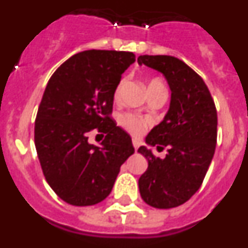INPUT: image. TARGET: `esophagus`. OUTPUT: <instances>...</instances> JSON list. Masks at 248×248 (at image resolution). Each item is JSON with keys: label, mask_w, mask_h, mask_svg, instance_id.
Returning <instances> with one entry per match:
<instances>
[{"label": "esophagus", "mask_w": 248, "mask_h": 248, "mask_svg": "<svg viewBox=\"0 0 248 248\" xmlns=\"http://www.w3.org/2000/svg\"><path fill=\"white\" fill-rule=\"evenodd\" d=\"M139 145H140L139 140H137V139H133V146H134V149H135V150H138V148H139Z\"/></svg>", "instance_id": "34e87169"}]
</instances>
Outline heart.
Masks as SVG:
<instances>
[{
	"label": "heart",
	"instance_id": "1",
	"mask_svg": "<svg viewBox=\"0 0 248 248\" xmlns=\"http://www.w3.org/2000/svg\"><path fill=\"white\" fill-rule=\"evenodd\" d=\"M123 83H124V80H120L119 84H118L117 88H115V92H114V97L115 98H118V95H119L120 89H122L123 87ZM160 84H163L161 80L157 79V78H153V79H150L148 82V91L151 88H154V87H157V85ZM119 123L123 128H125L126 130H128L129 133H131L133 135L143 134L144 130H145L146 126H148V120L130 113L123 114L119 119Z\"/></svg>",
	"mask_w": 248,
	"mask_h": 248
}]
</instances>
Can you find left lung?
<instances>
[{"label":"left lung","instance_id":"8db88e82","mask_svg":"<svg viewBox=\"0 0 248 248\" xmlns=\"http://www.w3.org/2000/svg\"><path fill=\"white\" fill-rule=\"evenodd\" d=\"M138 63L163 73L171 91L163 122L145 138V143L157 150L166 146L168 154L160 159L146 146L138 149L148 160L139 191L148 205L172 209L200 189L216 148L217 113L202 78L179 58L140 56Z\"/></svg>","mask_w":248,"mask_h":248}]
</instances>
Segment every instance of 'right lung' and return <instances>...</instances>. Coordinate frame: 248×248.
Masks as SVG:
<instances>
[{
    "label": "right lung",
    "mask_w": 248,
    "mask_h": 248,
    "mask_svg": "<svg viewBox=\"0 0 248 248\" xmlns=\"http://www.w3.org/2000/svg\"><path fill=\"white\" fill-rule=\"evenodd\" d=\"M134 62L131 52L84 50L48 80L34 123V144L48 185L69 205L104 200L120 166L134 154L130 135L110 118L114 92ZM92 130L106 134L99 147L88 141Z\"/></svg>",
    "instance_id": "1"
}]
</instances>
